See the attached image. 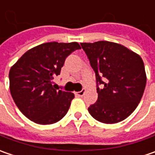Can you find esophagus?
<instances>
[{
  "instance_id": "34e87169",
  "label": "esophagus",
  "mask_w": 155,
  "mask_h": 155,
  "mask_svg": "<svg viewBox=\"0 0 155 155\" xmlns=\"http://www.w3.org/2000/svg\"><path fill=\"white\" fill-rule=\"evenodd\" d=\"M85 92H86V90H85V89H83L81 91H78V92L76 93V95H77L78 97H83V96L85 94Z\"/></svg>"
}]
</instances>
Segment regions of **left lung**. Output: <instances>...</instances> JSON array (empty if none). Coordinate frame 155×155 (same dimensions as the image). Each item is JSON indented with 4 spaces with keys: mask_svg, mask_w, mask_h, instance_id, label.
<instances>
[{
    "mask_svg": "<svg viewBox=\"0 0 155 155\" xmlns=\"http://www.w3.org/2000/svg\"><path fill=\"white\" fill-rule=\"evenodd\" d=\"M81 46L97 84L98 98L88 108L90 114L103 123L122 122L136 109L146 87L142 58L124 45L110 41L81 43Z\"/></svg>",
    "mask_w": 155,
    "mask_h": 155,
    "instance_id": "obj_1",
    "label": "left lung"
}]
</instances>
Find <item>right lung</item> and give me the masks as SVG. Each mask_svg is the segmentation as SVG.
<instances>
[{"label": "right lung", "mask_w": 155, "mask_h": 155, "mask_svg": "<svg viewBox=\"0 0 155 155\" xmlns=\"http://www.w3.org/2000/svg\"><path fill=\"white\" fill-rule=\"evenodd\" d=\"M80 48L78 42L44 43L25 52L11 67V96L29 120L47 125L66 115L74 94L58 91L52 80L60 74L67 56Z\"/></svg>", "instance_id": "add662e5"}]
</instances>
